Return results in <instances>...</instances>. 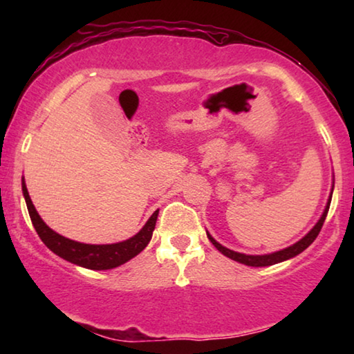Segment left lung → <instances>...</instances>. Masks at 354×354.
I'll use <instances>...</instances> for the list:
<instances>
[{"label": "left lung", "mask_w": 354, "mask_h": 354, "mask_svg": "<svg viewBox=\"0 0 354 354\" xmlns=\"http://www.w3.org/2000/svg\"><path fill=\"white\" fill-rule=\"evenodd\" d=\"M334 187V185H333ZM331 196H333V190H331V195H329V200L326 203V207L325 211H323L320 220L317 221L315 226L310 230L306 236H304L301 241H298L297 243L290 245V247H287L284 250H279V251H274V253H270V254H243V253H237V251H232L230 248L223 247V245H220L215 239L209 234L207 232V237L209 241L212 242V245L215 248H217L221 254H225L226 257H230V259L236 261V262H241V263H245V266H250V267H267V266H273V263H278V262H283V261H287L290 259V257H295L297 254L301 253V251L306 250L310 243H313L317 236H319V232L322 230L323 223H325V218H326V214H328V209H329V205H331Z\"/></svg>", "instance_id": "8db88e82"}]
</instances>
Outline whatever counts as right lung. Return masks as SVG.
<instances>
[{
	"label": "right lung",
	"mask_w": 354,
	"mask_h": 354,
	"mask_svg": "<svg viewBox=\"0 0 354 354\" xmlns=\"http://www.w3.org/2000/svg\"><path fill=\"white\" fill-rule=\"evenodd\" d=\"M21 190L28 206L29 217H31L32 225L35 227V231H37L39 237L41 239V242H44L53 253L62 257V259L71 263H76V266L84 268H91V270H109V268H115L118 266H122V263L128 262L129 259H133V257L139 254L142 250H145L149 241H151L156 220H158L159 214V209L154 211L151 217L148 218L145 226H143L136 236L128 239V241L109 245L81 243L57 234L56 231H53L51 227L40 218V215L35 211V207L32 205L31 196L28 194L25 179L21 181Z\"/></svg>",
	"instance_id": "1"
}]
</instances>
